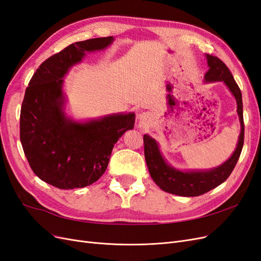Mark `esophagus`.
Wrapping results in <instances>:
<instances>
[{"mask_svg":"<svg viewBox=\"0 0 261 261\" xmlns=\"http://www.w3.org/2000/svg\"><path fill=\"white\" fill-rule=\"evenodd\" d=\"M146 115L145 114H140V118H145Z\"/></svg>","mask_w":261,"mask_h":261,"instance_id":"esophagus-1","label":"esophagus"}]
</instances>
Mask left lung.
I'll return each mask as SVG.
<instances>
[{
	"mask_svg": "<svg viewBox=\"0 0 261 261\" xmlns=\"http://www.w3.org/2000/svg\"><path fill=\"white\" fill-rule=\"evenodd\" d=\"M208 63V72L204 75V83L222 82L230 90L238 105V114L241 124V133L238 145L232 155L220 164L219 167L209 170H178L173 168L162 155L158 141L144 135L145 159L150 176L162 191L183 197H195L208 193L211 189L222 184L230 176L241 155L244 145V120H243V101L240 87L234 81L230 69L217 57L206 54Z\"/></svg>",
	"mask_w": 261,
	"mask_h": 261,
	"instance_id": "8db88e82",
	"label": "left lung"
}]
</instances>
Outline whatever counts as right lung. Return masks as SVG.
<instances>
[{
    "label": "right lung",
    "instance_id": "obj_1",
    "mask_svg": "<svg viewBox=\"0 0 261 261\" xmlns=\"http://www.w3.org/2000/svg\"><path fill=\"white\" fill-rule=\"evenodd\" d=\"M113 37L75 42L36 70L20 110V143L35 174L61 189L83 188L106 172L112 149L134 128L135 113L75 121L65 113L64 77L87 53L106 50Z\"/></svg>",
    "mask_w": 261,
    "mask_h": 261
}]
</instances>
